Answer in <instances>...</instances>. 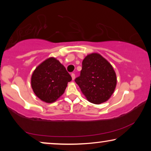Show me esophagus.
Returning a JSON list of instances; mask_svg holds the SVG:
<instances>
[{
	"instance_id": "obj_1",
	"label": "esophagus",
	"mask_w": 151,
	"mask_h": 151,
	"mask_svg": "<svg viewBox=\"0 0 151 151\" xmlns=\"http://www.w3.org/2000/svg\"><path fill=\"white\" fill-rule=\"evenodd\" d=\"M71 78H72V80H74L76 78V76H75V73H71Z\"/></svg>"
}]
</instances>
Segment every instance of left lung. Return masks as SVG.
Returning a JSON list of instances; mask_svg holds the SVG:
<instances>
[{
  "instance_id": "left-lung-1",
  "label": "left lung",
  "mask_w": 151,
  "mask_h": 151,
  "mask_svg": "<svg viewBox=\"0 0 151 151\" xmlns=\"http://www.w3.org/2000/svg\"><path fill=\"white\" fill-rule=\"evenodd\" d=\"M88 102L96 104L106 102L116 87V74L112 65L99 53L84 58L80 76L75 80Z\"/></svg>"
}]
</instances>
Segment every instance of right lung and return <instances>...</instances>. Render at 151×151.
<instances>
[{
	"label": "right lung",
	"mask_w": 151,
	"mask_h": 151,
	"mask_svg": "<svg viewBox=\"0 0 151 151\" xmlns=\"http://www.w3.org/2000/svg\"><path fill=\"white\" fill-rule=\"evenodd\" d=\"M72 78L65 67L55 58L45 60L36 68L31 85L36 96L43 102L52 103L64 93Z\"/></svg>",
	"instance_id": "obj_1"
}]
</instances>
